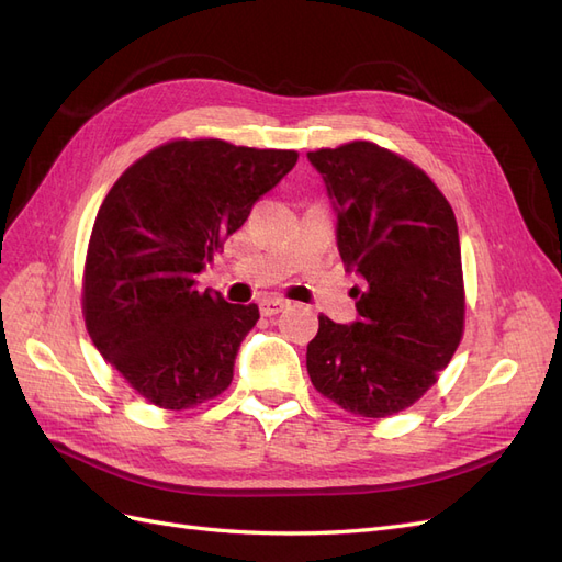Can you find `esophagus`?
Here are the masks:
<instances>
[{
    "label": "esophagus",
    "mask_w": 562,
    "mask_h": 562,
    "mask_svg": "<svg viewBox=\"0 0 562 562\" xmlns=\"http://www.w3.org/2000/svg\"><path fill=\"white\" fill-rule=\"evenodd\" d=\"M285 307H288V300H283V297H265V300H260L262 316H277Z\"/></svg>",
    "instance_id": "obj_1"
}]
</instances>
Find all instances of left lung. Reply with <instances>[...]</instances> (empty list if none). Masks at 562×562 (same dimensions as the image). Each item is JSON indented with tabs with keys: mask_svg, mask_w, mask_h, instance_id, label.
<instances>
[{
	"mask_svg": "<svg viewBox=\"0 0 562 562\" xmlns=\"http://www.w3.org/2000/svg\"><path fill=\"white\" fill-rule=\"evenodd\" d=\"M337 213V250L363 279L356 321L318 316L307 370L323 396L389 417L436 384L462 339L457 220L417 166L366 140L310 151Z\"/></svg>",
	"mask_w": 562,
	"mask_h": 562,
	"instance_id": "left-lung-1",
	"label": "left lung"
}]
</instances>
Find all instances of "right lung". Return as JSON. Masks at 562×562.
I'll return each mask as SVG.
<instances>
[{
  "instance_id": "obj_1",
  "label": "right lung",
  "mask_w": 562,
  "mask_h": 562,
  "mask_svg": "<svg viewBox=\"0 0 562 562\" xmlns=\"http://www.w3.org/2000/svg\"><path fill=\"white\" fill-rule=\"evenodd\" d=\"M295 161L291 149L176 140L135 161L105 196L83 318L103 359L149 403L184 411L229 386L260 310L199 291L196 277Z\"/></svg>"
}]
</instances>
